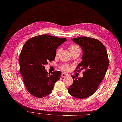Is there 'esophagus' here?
<instances>
[{"label": "esophagus", "instance_id": "esophagus-1", "mask_svg": "<svg viewBox=\"0 0 122 122\" xmlns=\"http://www.w3.org/2000/svg\"><path fill=\"white\" fill-rule=\"evenodd\" d=\"M68 75V74H66V73H61V77H66V76H67Z\"/></svg>", "mask_w": 122, "mask_h": 122}]
</instances>
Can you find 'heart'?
<instances>
[{"label": "heart", "mask_w": 122, "mask_h": 122, "mask_svg": "<svg viewBox=\"0 0 122 122\" xmlns=\"http://www.w3.org/2000/svg\"><path fill=\"white\" fill-rule=\"evenodd\" d=\"M68 49H69V51H70V52L71 54L74 53H76V52H80V50H81L79 46L78 45H77V44H71L69 45L68 46ZM61 50V48H59L56 50V56H58L59 55ZM60 68L65 71H68L69 70V69H70L69 66L67 65H66V64H63V65H61V66Z\"/></svg>", "instance_id": "1"}]
</instances>
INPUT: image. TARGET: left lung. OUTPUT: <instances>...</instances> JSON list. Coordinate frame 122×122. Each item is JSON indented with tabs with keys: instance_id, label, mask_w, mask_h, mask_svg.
Segmentation results:
<instances>
[{
	"instance_id": "8db88e82",
	"label": "left lung",
	"mask_w": 122,
	"mask_h": 122,
	"mask_svg": "<svg viewBox=\"0 0 122 122\" xmlns=\"http://www.w3.org/2000/svg\"><path fill=\"white\" fill-rule=\"evenodd\" d=\"M72 40L83 50L82 61L75 71H79V69L85 71L82 77L71 75L73 82L68 92L75 98L84 99L94 93L105 77L109 66L108 54L105 46L97 39L80 37Z\"/></svg>"
}]
</instances>
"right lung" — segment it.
I'll return each mask as SVG.
<instances>
[{
    "mask_svg": "<svg viewBox=\"0 0 122 122\" xmlns=\"http://www.w3.org/2000/svg\"><path fill=\"white\" fill-rule=\"evenodd\" d=\"M66 41L49 35H42L29 39L23 46L19 57L20 71L28 91L41 98L50 94L61 72L51 74L45 65L55 59L57 48Z\"/></svg>",
    "mask_w": 122,
    "mask_h": 122,
    "instance_id": "obj_1",
    "label": "right lung"
}]
</instances>
